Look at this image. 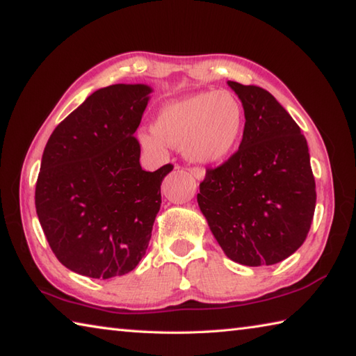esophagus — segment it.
<instances>
[{"mask_svg": "<svg viewBox=\"0 0 356 356\" xmlns=\"http://www.w3.org/2000/svg\"><path fill=\"white\" fill-rule=\"evenodd\" d=\"M188 172L191 174L193 177H196L197 180L204 179V176H205V170H204V168H200V166H191V168H188Z\"/></svg>", "mask_w": 356, "mask_h": 356, "instance_id": "obj_1", "label": "esophagus"}]
</instances>
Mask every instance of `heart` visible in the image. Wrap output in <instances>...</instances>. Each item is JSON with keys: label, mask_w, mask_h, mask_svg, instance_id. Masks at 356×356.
Wrapping results in <instances>:
<instances>
[{"label": "heart", "mask_w": 356, "mask_h": 356, "mask_svg": "<svg viewBox=\"0 0 356 356\" xmlns=\"http://www.w3.org/2000/svg\"><path fill=\"white\" fill-rule=\"evenodd\" d=\"M244 112L229 92L196 93L168 102L159 111L152 132L140 141L146 151L161 154L165 145L182 147L185 156L213 163L229 156L240 141Z\"/></svg>", "instance_id": "b5f03b06"}]
</instances>
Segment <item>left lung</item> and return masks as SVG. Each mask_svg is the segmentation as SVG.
Masks as SVG:
<instances>
[{
  "mask_svg": "<svg viewBox=\"0 0 356 356\" xmlns=\"http://www.w3.org/2000/svg\"><path fill=\"white\" fill-rule=\"evenodd\" d=\"M244 108L238 151L209 168L197 204L224 254L270 266L300 248L312 227L316 184L307 140L273 95L229 81Z\"/></svg>",
  "mask_w": 356,
  "mask_h": 356,
  "instance_id": "obj_1",
  "label": "left lung"
}]
</instances>
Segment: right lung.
<instances>
[{
    "label": "right lung",
    "instance_id": "1",
    "mask_svg": "<svg viewBox=\"0 0 356 356\" xmlns=\"http://www.w3.org/2000/svg\"><path fill=\"white\" fill-rule=\"evenodd\" d=\"M145 83L96 90L51 134L35 210L63 266L92 279L120 277L146 254L172 165L141 170L134 137L149 101Z\"/></svg>",
    "mask_w": 356,
    "mask_h": 356
}]
</instances>
